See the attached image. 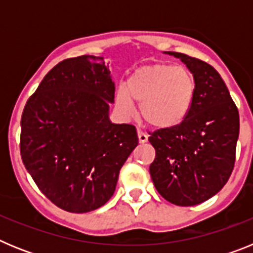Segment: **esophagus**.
<instances>
[{"label": "esophagus", "instance_id": "34e87169", "mask_svg": "<svg viewBox=\"0 0 253 253\" xmlns=\"http://www.w3.org/2000/svg\"><path fill=\"white\" fill-rule=\"evenodd\" d=\"M138 140H139V143H146L148 142V135H147L146 133H143V131H138Z\"/></svg>", "mask_w": 253, "mask_h": 253}]
</instances>
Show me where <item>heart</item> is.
Instances as JSON below:
<instances>
[{
	"instance_id": "b5f03b06",
	"label": "heart",
	"mask_w": 253,
	"mask_h": 253,
	"mask_svg": "<svg viewBox=\"0 0 253 253\" xmlns=\"http://www.w3.org/2000/svg\"><path fill=\"white\" fill-rule=\"evenodd\" d=\"M195 97V78L181 66L156 63L135 69L115 93V104L125 115H133L139 102L142 119L153 128L166 129L184 120Z\"/></svg>"
}]
</instances>
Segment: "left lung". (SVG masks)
<instances>
[{
    "label": "left lung",
    "mask_w": 253,
    "mask_h": 253,
    "mask_svg": "<svg viewBox=\"0 0 253 253\" xmlns=\"http://www.w3.org/2000/svg\"><path fill=\"white\" fill-rule=\"evenodd\" d=\"M195 78V97L180 124L151 133L156 158L152 181L167 202L193 207L215 195L227 184L236 161L240 115L220 75L210 64L182 53Z\"/></svg>",
    "instance_id": "left-lung-1"
}]
</instances>
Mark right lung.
<instances>
[{
    "label": "right lung",
    "mask_w": 253,
    "mask_h": 253,
    "mask_svg": "<svg viewBox=\"0 0 253 253\" xmlns=\"http://www.w3.org/2000/svg\"><path fill=\"white\" fill-rule=\"evenodd\" d=\"M114 93L104 58L81 55L53 67L24 107L22 162L60 209L87 213L106 204L138 146L135 126L109 119Z\"/></svg>",
    "instance_id": "1"
}]
</instances>
